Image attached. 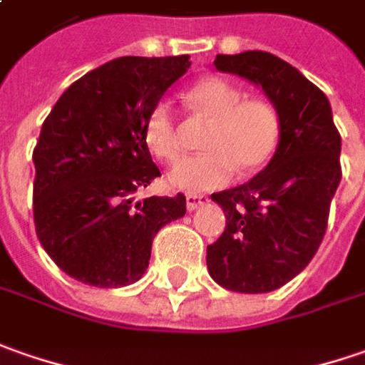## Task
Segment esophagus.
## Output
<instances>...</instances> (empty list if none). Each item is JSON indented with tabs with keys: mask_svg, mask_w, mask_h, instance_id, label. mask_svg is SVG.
Returning a JSON list of instances; mask_svg holds the SVG:
<instances>
[{
	"mask_svg": "<svg viewBox=\"0 0 365 365\" xmlns=\"http://www.w3.org/2000/svg\"><path fill=\"white\" fill-rule=\"evenodd\" d=\"M207 202V195H202V194H187L185 195V206H187V210L190 212H194V210H197V207L206 206Z\"/></svg>",
	"mask_w": 365,
	"mask_h": 365,
	"instance_id": "1",
	"label": "esophagus"
}]
</instances>
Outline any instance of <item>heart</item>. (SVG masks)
<instances>
[{
  "instance_id": "obj_1",
  "label": "heart",
  "mask_w": 365,
  "mask_h": 365,
  "mask_svg": "<svg viewBox=\"0 0 365 365\" xmlns=\"http://www.w3.org/2000/svg\"><path fill=\"white\" fill-rule=\"evenodd\" d=\"M187 105L212 120L202 147L206 153L183 158L168 171V183L182 192H210L232 182L240 168L252 173L269 163L281 141L279 108L224 76H204L185 93ZM145 145L158 159L171 161L182 151V131L168 98L158 101L145 119Z\"/></svg>"
}]
</instances>
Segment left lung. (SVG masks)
Segmentation results:
<instances>
[{"instance_id":"obj_1","label":"left lung","mask_w":365,"mask_h":365,"mask_svg":"<svg viewBox=\"0 0 365 365\" xmlns=\"http://www.w3.org/2000/svg\"><path fill=\"white\" fill-rule=\"evenodd\" d=\"M214 66L262 88L281 115V141L250 182L212 194L226 228L207 246V272L236 293H269L311 262L341 182V137L331 105L295 66L270 52L218 54Z\"/></svg>"}]
</instances>
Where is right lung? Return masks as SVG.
Returning a JSON list of instances; mask_svg holds the SVG:
<instances>
[{"label":"right lung","instance_id":"add662e5","mask_svg":"<svg viewBox=\"0 0 365 365\" xmlns=\"http://www.w3.org/2000/svg\"><path fill=\"white\" fill-rule=\"evenodd\" d=\"M190 56H123L72 82L34 149V224L48 257L84 284L143 277L155 234L185 214V195H133L159 178L145 119Z\"/></svg>","mask_w":365,"mask_h":365}]
</instances>
